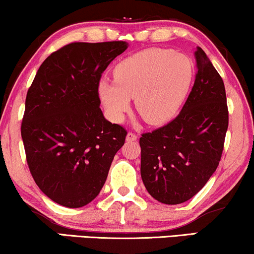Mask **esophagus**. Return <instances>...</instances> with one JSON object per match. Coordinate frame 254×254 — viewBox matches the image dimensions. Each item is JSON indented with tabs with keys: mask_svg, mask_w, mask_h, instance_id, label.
Wrapping results in <instances>:
<instances>
[{
	"mask_svg": "<svg viewBox=\"0 0 254 254\" xmlns=\"http://www.w3.org/2000/svg\"><path fill=\"white\" fill-rule=\"evenodd\" d=\"M126 140L128 142H133V141H136L137 140V135L135 133H131V131H128L127 136H126Z\"/></svg>",
	"mask_w": 254,
	"mask_h": 254,
	"instance_id": "34e87169",
	"label": "esophagus"
}]
</instances>
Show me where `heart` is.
Returning <instances> with one entry per match:
<instances>
[{"mask_svg": "<svg viewBox=\"0 0 254 254\" xmlns=\"http://www.w3.org/2000/svg\"><path fill=\"white\" fill-rule=\"evenodd\" d=\"M114 81L98 84V93L111 119L121 123L130 99L149 125H163L176 116L189 92L193 64L186 55L148 48L125 59L114 68Z\"/></svg>", "mask_w": 254, "mask_h": 254, "instance_id": "b5f03b06", "label": "heart"}]
</instances>
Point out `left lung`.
Here are the masks:
<instances>
[{
	"instance_id": "8db88e82",
	"label": "left lung",
	"mask_w": 254,
	"mask_h": 254,
	"mask_svg": "<svg viewBox=\"0 0 254 254\" xmlns=\"http://www.w3.org/2000/svg\"><path fill=\"white\" fill-rule=\"evenodd\" d=\"M195 82L180 113L142 134L141 177L159 202L179 204L206 185L220 163L229 114L223 79L200 47Z\"/></svg>"
}]
</instances>
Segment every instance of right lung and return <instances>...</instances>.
Listing matches in <instances>:
<instances>
[{"mask_svg": "<svg viewBox=\"0 0 254 254\" xmlns=\"http://www.w3.org/2000/svg\"><path fill=\"white\" fill-rule=\"evenodd\" d=\"M126 41L72 43L38 69L25 100L22 138L34 182L68 208L91 202L103 189L127 131L100 110V76Z\"/></svg>", "mask_w": 254, "mask_h": 254, "instance_id": "1", "label": "right lung"}]
</instances>
